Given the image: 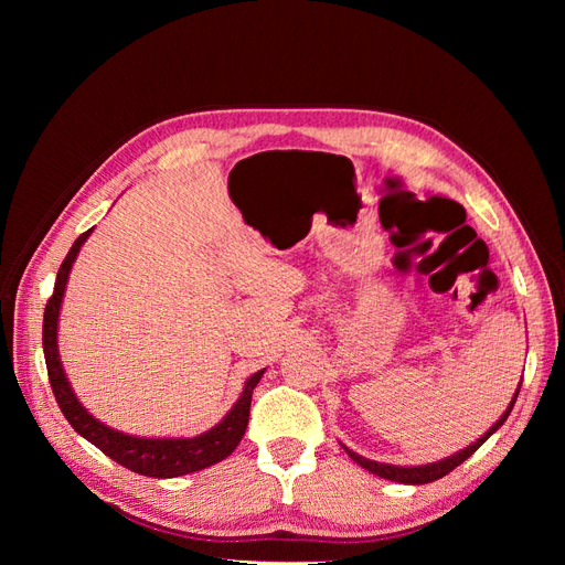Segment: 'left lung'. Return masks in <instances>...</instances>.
Returning a JSON list of instances; mask_svg holds the SVG:
<instances>
[{
	"label": "left lung",
	"mask_w": 565,
	"mask_h": 565,
	"mask_svg": "<svg viewBox=\"0 0 565 565\" xmlns=\"http://www.w3.org/2000/svg\"><path fill=\"white\" fill-rule=\"evenodd\" d=\"M519 391H521V384H519V388H516V393H514V398H511V403L507 405V409L502 413V417H500L498 422H494L481 438H478L476 443H471V446H467L465 450H459V452H455V455H450V457H446V459L431 461V465H419V467L384 465V461H374V459H367V457H363V455H358V452L349 450V448L344 446V443H341V448H344V450L349 452V457L355 461V465H361L363 469H367V471L374 473V476L386 478V481H396V483H405V486L434 483V481H438V478L450 473L455 467H459L461 461L469 459L478 448L483 446V443H486L494 431L500 429V426L507 422V417H509V413H511V407H514V403H516V398H519Z\"/></svg>",
	"instance_id": "8db88e82"
}]
</instances>
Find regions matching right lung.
<instances>
[{"mask_svg":"<svg viewBox=\"0 0 565 565\" xmlns=\"http://www.w3.org/2000/svg\"><path fill=\"white\" fill-rule=\"evenodd\" d=\"M92 231L82 233L75 241V245L71 247V252H67V256L58 268L54 295H51V299L46 301V309H44V324H42L44 361H46V370H49V382H51V388H54V396H56L61 413L65 415L67 422H71V426L82 438H87L92 446H96L100 452H106L110 459L117 461V465H122L125 469H129L134 473H141V476L177 478V476L207 469V467L216 465V461L226 459L245 436L247 422H249L252 391L264 377V370L254 372L252 377L245 382L241 398L235 401V405L228 409V415L224 419L214 424L210 431H204L193 438L129 436V434L117 431V429H113V426L96 419L75 396L71 382H67V377H65L61 353H58V316H61V303H63V295H65L67 276H71V268L77 259L79 247L87 243Z\"/></svg>","mask_w":565,"mask_h":565,"instance_id":"add662e5","label":"right lung"}]
</instances>
